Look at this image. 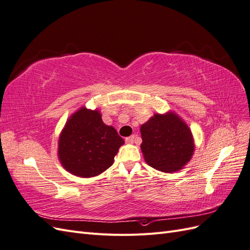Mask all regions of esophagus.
<instances>
[{
	"mask_svg": "<svg viewBox=\"0 0 250 250\" xmlns=\"http://www.w3.org/2000/svg\"><path fill=\"white\" fill-rule=\"evenodd\" d=\"M125 142L127 144H132L134 142V135H130V137H128L125 139Z\"/></svg>",
	"mask_w": 250,
	"mask_h": 250,
	"instance_id": "34e87169",
	"label": "esophagus"
}]
</instances>
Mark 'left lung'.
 Returning a JSON list of instances; mask_svg holds the SVG:
<instances>
[{
    "instance_id": "left-lung-1",
    "label": "left lung",
    "mask_w": 250,
    "mask_h": 250,
    "mask_svg": "<svg viewBox=\"0 0 250 250\" xmlns=\"http://www.w3.org/2000/svg\"><path fill=\"white\" fill-rule=\"evenodd\" d=\"M140 130L144 158L152 168L172 173L191 161L195 150L193 134L177 113H154Z\"/></svg>"
}]
</instances>
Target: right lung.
<instances>
[{
    "instance_id": "obj_1",
    "label": "right lung",
    "mask_w": 250,
    "mask_h": 250,
    "mask_svg": "<svg viewBox=\"0 0 250 250\" xmlns=\"http://www.w3.org/2000/svg\"><path fill=\"white\" fill-rule=\"evenodd\" d=\"M101 117L98 109L82 106L67 119L59 134V162L75 176L88 178L103 173L124 145L115 128L104 124Z\"/></svg>"
}]
</instances>
